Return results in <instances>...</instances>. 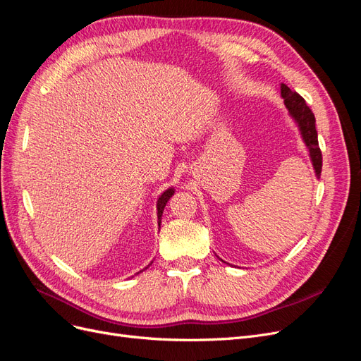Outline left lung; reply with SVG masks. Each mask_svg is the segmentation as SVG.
I'll return each mask as SVG.
<instances>
[{"label": "left lung", "mask_w": 361, "mask_h": 361, "mask_svg": "<svg viewBox=\"0 0 361 361\" xmlns=\"http://www.w3.org/2000/svg\"><path fill=\"white\" fill-rule=\"evenodd\" d=\"M280 90H281L283 101H285V105L289 110V114L292 116V118L297 122L300 128L301 137L304 140L305 146L309 149L316 178L319 179L321 170H322V154L318 143V133H316V126H314V122H316L314 116L310 108L307 106V104H305V101L297 92H292L286 84H281Z\"/></svg>", "instance_id": "1"}]
</instances>
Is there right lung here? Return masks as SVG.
Instances as JSON below:
<instances>
[{
    "instance_id": "obj_1",
    "label": "right lung",
    "mask_w": 361,
    "mask_h": 361,
    "mask_svg": "<svg viewBox=\"0 0 361 361\" xmlns=\"http://www.w3.org/2000/svg\"><path fill=\"white\" fill-rule=\"evenodd\" d=\"M173 194H174V190H173V188H169L167 191H164V192L161 194V197H159V199H158V202H157V211H158V226L161 224V216H162V212H164V207H166L167 202L170 200V197H171Z\"/></svg>"
}]
</instances>
